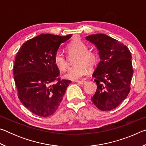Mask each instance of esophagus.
<instances>
[{
	"instance_id": "34e87169",
	"label": "esophagus",
	"mask_w": 146,
	"mask_h": 146,
	"mask_svg": "<svg viewBox=\"0 0 146 146\" xmlns=\"http://www.w3.org/2000/svg\"><path fill=\"white\" fill-rule=\"evenodd\" d=\"M86 81H85V80L76 81V83H78V84H85V83H86Z\"/></svg>"
}]
</instances>
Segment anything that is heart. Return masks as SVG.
Listing matches in <instances>:
<instances>
[{
	"label": "heart",
	"mask_w": 146,
	"mask_h": 146,
	"mask_svg": "<svg viewBox=\"0 0 146 146\" xmlns=\"http://www.w3.org/2000/svg\"><path fill=\"white\" fill-rule=\"evenodd\" d=\"M67 50L70 55H76L73 63L75 66L70 68L65 74L66 78L78 80L88 73V68L92 70L97 64V54L92 51H88V47L81 40H73L67 46ZM54 63L59 70H65L68 67V61L64 53L58 50L54 55Z\"/></svg>",
	"instance_id": "obj_1"
}]
</instances>
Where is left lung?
<instances>
[{"instance_id": "1", "label": "left lung", "mask_w": 146, "mask_h": 146, "mask_svg": "<svg viewBox=\"0 0 146 146\" xmlns=\"http://www.w3.org/2000/svg\"><path fill=\"white\" fill-rule=\"evenodd\" d=\"M86 40L96 46L100 58L93 74L97 89L91 101L102 111L113 110L130 91L131 54L126 46L104 34L91 35Z\"/></svg>"}]
</instances>
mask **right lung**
Returning <instances> with one entry per match:
<instances>
[{
    "label": "right lung",
    "mask_w": 146,
    "mask_h": 146,
    "mask_svg": "<svg viewBox=\"0 0 146 146\" xmlns=\"http://www.w3.org/2000/svg\"><path fill=\"white\" fill-rule=\"evenodd\" d=\"M71 36L40 34L24 42L17 53L13 75L18 97L34 114L53 115L71 82L58 77L60 72L53 60L60 44Z\"/></svg>",
    "instance_id": "1"
}]
</instances>
